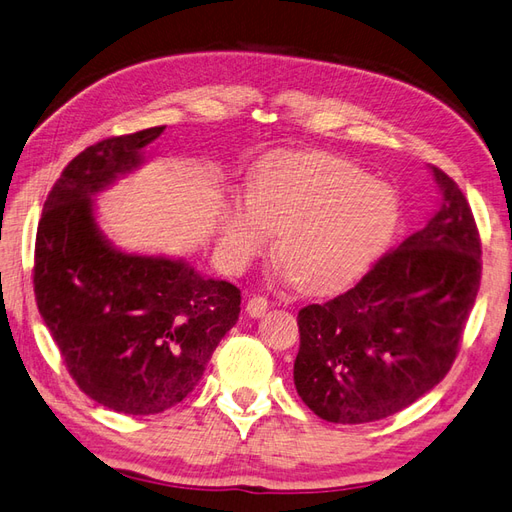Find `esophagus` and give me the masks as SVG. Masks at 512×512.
<instances>
[{"label": "esophagus", "instance_id": "34e87169", "mask_svg": "<svg viewBox=\"0 0 512 512\" xmlns=\"http://www.w3.org/2000/svg\"><path fill=\"white\" fill-rule=\"evenodd\" d=\"M267 299L265 297H260V295H254V297H249L247 299V306H245V310H247V315L249 317H254V319H258V317H263L265 313H267Z\"/></svg>", "mask_w": 512, "mask_h": 512}]
</instances>
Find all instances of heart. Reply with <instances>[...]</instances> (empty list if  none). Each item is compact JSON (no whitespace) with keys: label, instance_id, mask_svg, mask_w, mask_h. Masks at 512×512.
<instances>
[{"label":"heart","instance_id":"1","mask_svg":"<svg viewBox=\"0 0 512 512\" xmlns=\"http://www.w3.org/2000/svg\"><path fill=\"white\" fill-rule=\"evenodd\" d=\"M400 199L354 162L326 152H278L256 167L249 199L226 210L221 243L241 265L278 234L286 278L308 293H334L358 280L389 245Z\"/></svg>","mask_w":512,"mask_h":512}]
</instances>
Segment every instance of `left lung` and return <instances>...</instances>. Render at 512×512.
<instances>
[{
	"instance_id": "8db88e82",
	"label": "left lung",
	"mask_w": 512,
	"mask_h": 512,
	"mask_svg": "<svg viewBox=\"0 0 512 512\" xmlns=\"http://www.w3.org/2000/svg\"><path fill=\"white\" fill-rule=\"evenodd\" d=\"M439 206L354 289L299 310L295 389L332 423L400 413L450 371L480 289V236L458 184L430 167Z\"/></svg>"
}]
</instances>
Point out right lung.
Listing matches in <instances>:
<instances>
[{
  "label": "right lung",
  "instance_id": "add662e5",
  "mask_svg": "<svg viewBox=\"0 0 512 512\" xmlns=\"http://www.w3.org/2000/svg\"><path fill=\"white\" fill-rule=\"evenodd\" d=\"M165 126L86 147L49 191L34 249L36 306L80 389L123 415H156L202 380L241 313V291L184 258L110 243L95 197L139 169Z\"/></svg>",
  "mask_w": 512,
  "mask_h": 512
}]
</instances>
